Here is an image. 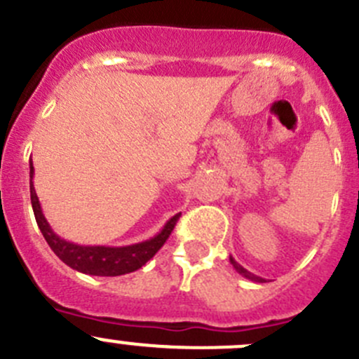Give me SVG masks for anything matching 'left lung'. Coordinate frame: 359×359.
I'll return each instance as SVG.
<instances>
[{"instance_id":"left-lung-1","label":"left lung","mask_w":359,"mask_h":359,"mask_svg":"<svg viewBox=\"0 0 359 359\" xmlns=\"http://www.w3.org/2000/svg\"><path fill=\"white\" fill-rule=\"evenodd\" d=\"M229 263H231V264H233V268H235L236 272H238L240 276H242V277H245V279L254 280V283H264V279H261V277H257V276H254V273H250L249 270H245V268L242 266V264L236 263V261L233 259L231 256H229Z\"/></svg>"}]
</instances>
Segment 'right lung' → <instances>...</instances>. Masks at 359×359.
Here are the masks:
<instances>
[{
	"label": "right lung",
	"mask_w": 359,
	"mask_h": 359,
	"mask_svg": "<svg viewBox=\"0 0 359 359\" xmlns=\"http://www.w3.org/2000/svg\"><path fill=\"white\" fill-rule=\"evenodd\" d=\"M33 161L29 163V193H31V205H33L34 217H36V224L40 228L41 235L47 240L50 249L54 250L55 256L68 264L69 268L76 270V272L87 273V276H100V277H116L124 276L138 270L144 266L156 252L163 247L170 233L173 231L177 224V219L180 214H175L165 226L161 231L152 238L145 240V242L133 243V245L124 247H107V245H79V243L68 242V240L61 238L55 235L54 229L45 219L43 212H41V205L38 201L36 191L33 186Z\"/></svg>",
	"instance_id": "1"
}]
</instances>
